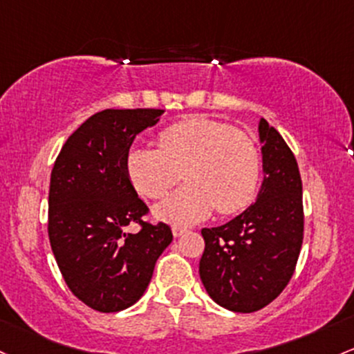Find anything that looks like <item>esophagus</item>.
<instances>
[{
	"label": "esophagus",
	"mask_w": 354,
	"mask_h": 354,
	"mask_svg": "<svg viewBox=\"0 0 354 354\" xmlns=\"http://www.w3.org/2000/svg\"><path fill=\"white\" fill-rule=\"evenodd\" d=\"M185 234H186V228L174 225V227H173V235L174 236H181V235H185Z\"/></svg>",
	"instance_id": "obj_1"
}]
</instances>
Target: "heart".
<instances>
[{"label": "heart", "instance_id": "1", "mask_svg": "<svg viewBox=\"0 0 354 354\" xmlns=\"http://www.w3.org/2000/svg\"><path fill=\"white\" fill-rule=\"evenodd\" d=\"M159 147H131L129 181L142 196L162 198L181 180L188 185L158 205V218L189 225L212 213L232 215L255 200L262 178L259 147L230 124L195 115L165 127Z\"/></svg>", "mask_w": 354, "mask_h": 354}]
</instances>
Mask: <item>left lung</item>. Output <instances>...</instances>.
I'll list each match as a JSON object with an SVG mask.
<instances>
[{
    "instance_id": "8db88e82",
    "label": "left lung",
    "mask_w": 354,
    "mask_h": 354,
    "mask_svg": "<svg viewBox=\"0 0 354 354\" xmlns=\"http://www.w3.org/2000/svg\"><path fill=\"white\" fill-rule=\"evenodd\" d=\"M259 136L263 181L255 203L228 223L201 230V282L216 304L234 313L266 308L286 289L304 236L296 158L266 119Z\"/></svg>"
}]
</instances>
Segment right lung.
<instances>
[{
    "label": "right lung",
    "mask_w": 354,
    "mask_h": 354,
    "mask_svg": "<svg viewBox=\"0 0 354 354\" xmlns=\"http://www.w3.org/2000/svg\"><path fill=\"white\" fill-rule=\"evenodd\" d=\"M161 109H106L67 139L53 165L48 193V236L73 296L99 313L138 302L159 255L173 240L162 221H142L146 203L126 171L134 138L158 124ZM139 223L138 234L123 228Z\"/></svg>",
    "instance_id": "obj_1"
}]
</instances>
